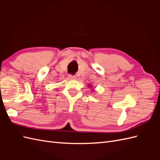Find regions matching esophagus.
Here are the masks:
<instances>
[{"mask_svg":"<svg viewBox=\"0 0 160 160\" xmlns=\"http://www.w3.org/2000/svg\"><path fill=\"white\" fill-rule=\"evenodd\" d=\"M69 78L71 80H74L76 79V76L75 75H69Z\"/></svg>","mask_w":160,"mask_h":160,"instance_id":"obj_1","label":"esophagus"}]
</instances>
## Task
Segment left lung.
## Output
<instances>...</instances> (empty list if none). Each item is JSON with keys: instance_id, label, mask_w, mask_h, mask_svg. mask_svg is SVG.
Listing matches in <instances>:
<instances>
[{"instance_id": "1", "label": "left lung", "mask_w": 160, "mask_h": 160, "mask_svg": "<svg viewBox=\"0 0 160 160\" xmlns=\"http://www.w3.org/2000/svg\"><path fill=\"white\" fill-rule=\"evenodd\" d=\"M89 88H90V87H91V85H89Z\"/></svg>"}]
</instances>
